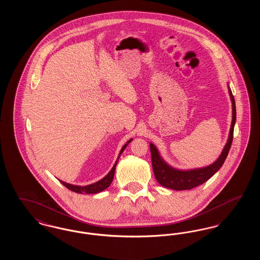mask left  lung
Segmentation results:
<instances>
[{"mask_svg": "<svg viewBox=\"0 0 260 260\" xmlns=\"http://www.w3.org/2000/svg\"><path fill=\"white\" fill-rule=\"evenodd\" d=\"M228 89H229L230 99L232 101V111H233L232 112V124L230 127L229 137H228L225 147L222 150V153L219 156V158L212 165L208 166L206 168L195 169V170H190V171L175 170L161 159L156 146L154 144L150 143L153 172H154L157 181L161 186L173 189V190H190L192 188H195L197 186L205 183L222 167L223 162L227 158V155L229 153V150H230L232 141H233L234 125H235L236 122L235 99L232 94L230 87H228Z\"/></svg>", "mask_w": 260, "mask_h": 260, "instance_id": "left-lung-1", "label": "left lung"}]
</instances>
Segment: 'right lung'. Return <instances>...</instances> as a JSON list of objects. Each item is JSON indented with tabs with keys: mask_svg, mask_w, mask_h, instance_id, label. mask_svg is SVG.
I'll use <instances>...</instances> for the list:
<instances>
[{
	"mask_svg": "<svg viewBox=\"0 0 260 260\" xmlns=\"http://www.w3.org/2000/svg\"><path fill=\"white\" fill-rule=\"evenodd\" d=\"M132 140H133V138L129 139V140L124 144V146H123V148L121 149L120 154H119V157H118L117 161L115 162V165L113 166L110 173H108L105 177H103L101 180H99V181L95 182V183H92V184H90V185L87 186L73 185V184H69V183H66V182H64V181L59 180L60 183H62L66 188H68L69 190H71V191H73V192H76V193H79V194H83V193H86V194H96V193H99V192L105 190V189H106L107 187H109L112 183L117 161L119 160V158H120L121 154L123 153V151H124L125 147L127 146V144H128Z\"/></svg>",
	"mask_w": 260,
	"mask_h": 260,
	"instance_id": "obj_1",
	"label": "right lung"
}]
</instances>
